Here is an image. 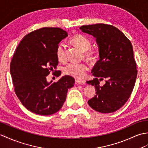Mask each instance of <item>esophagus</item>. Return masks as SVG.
I'll return each instance as SVG.
<instances>
[{
	"mask_svg": "<svg viewBox=\"0 0 148 148\" xmlns=\"http://www.w3.org/2000/svg\"><path fill=\"white\" fill-rule=\"evenodd\" d=\"M75 82H76L78 84H79V85L84 84H85V82H86V81H84V80H79V79H75Z\"/></svg>",
	"mask_w": 148,
	"mask_h": 148,
	"instance_id": "esophagus-1",
	"label": "esophagus"
}]
</instances>
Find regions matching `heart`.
I'll return each mask as SVG.
<instances>
[{"label": "heart", "instance_id": "1", "mask_svg": "<svg viewBox=\"0 0 148 148\" xmlns=\"http://www.w3.org/2000/svg\"><path fill=\"white\" fill-rule=\"evenodd\" d=\"M71 42L74 46L83 51V58L90 63H94L98 59V53L95 50L91 49V42L87 37L82 35L73 36ZM56 56L60 62H66L67 59V50L65 45L59 43L56 49ZM88 69L86 64L83 62L70 63L64 67V73L76 79H82Z\"/></svg>", "mask_w": 148, "mask_h": 148}]
</instances>
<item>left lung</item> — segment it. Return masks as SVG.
<instances>
[{"mask_svg": "<svg viewBox=\"0 0 148 148\" xmlns=\"http://www.w3.org/2000/svg\"><path fill=\"white\" fill-rule=\"evenodd\" d=\"M80 29L95 37L99 47V60L91 71L95 78L86 82L95 86L97 95L88 104L98 112H114L124 105L135 85L137 70L131 42L112 25L98 23ZM103 79L106 84L100 86L99 81Z\"/></svg>", "mask_w": 148, "mask_h": 148, "instance_id": "1", "label": "left lung"}]
</instances>
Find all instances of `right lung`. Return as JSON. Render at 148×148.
Masks as SVG:
<instances>
[{
	"label": "right lung",
	"mask_w": 148,
	"mask_h": 148,
	"mask_svg": "<svg viewBox=\"0 0 148 148\" xmlns=\"http://www.w3.org/2000/svg\"><path fill=\"white\" fill-rule=\"evenodd\" d=\"M67 36V32L58 27H42L24 37L14 53L10 72L15 93L23 105L36 114L57 112L74 84V79L69 75L57 82L47 81L51 71L53 74L57 72L58 44Z\"/></svg>",
	"instance_id": "add662e5"
}]
</instances>
